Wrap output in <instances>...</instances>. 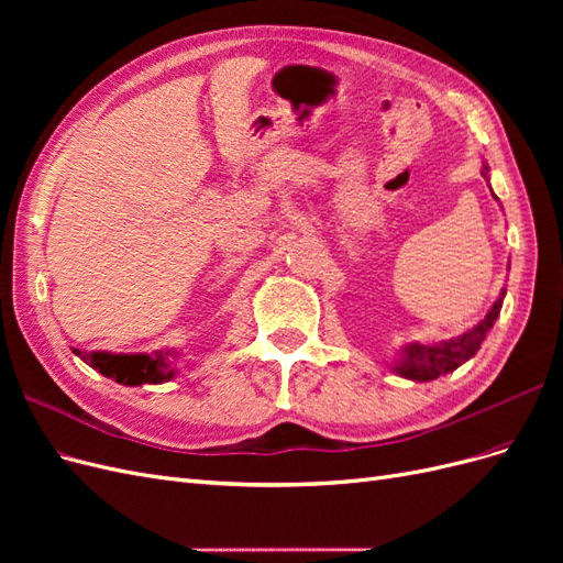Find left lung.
<instances>
[{
  "label": "left lung",
  "mask_w": 563,
  "mask_h": 563,
  "mask_svg": "<svg viewBox=\"0 0 563 563\" xmlns=\"http://www.w3.org/2000/svg\"><path fill=\"white\" fill-rule=\"evenodd\" d=\"M482 176L488 180V166H484ZM503 298H505V288L500 298L493 302V308L486 312V317L463 335L441 340V343H430V345H422V343L404 345L399 352V360L395 362V366H391V371L399 373L401 378L416 380V383L437 380L439 376H446V373L455 371L460 364L472 360L476 350L482 347L486 333L493 329V323H496L500 314Z\"/></svg>",
  "instance_id": "1"
}]
</instances>
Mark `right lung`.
<instances>
[{
    "instance_id": "obj_1",
    "label": "right lung",
    "mask_w": 563,
    "mask_h": 563,
    "mask_svg": "<svg viewBox=\"0 0 563 563\" xmlns=\"http://www.w3.org/2000/svg\"><path fill=\"white\" fill-rule=\"evenodd\" d=\"M81 362H87L106 378L117 380L119 385H159L172 380L176 371L168 364V356H174L172 350H157L152 354H112V352H81L73 350Z\"/></svg>"
}]
</instances>
